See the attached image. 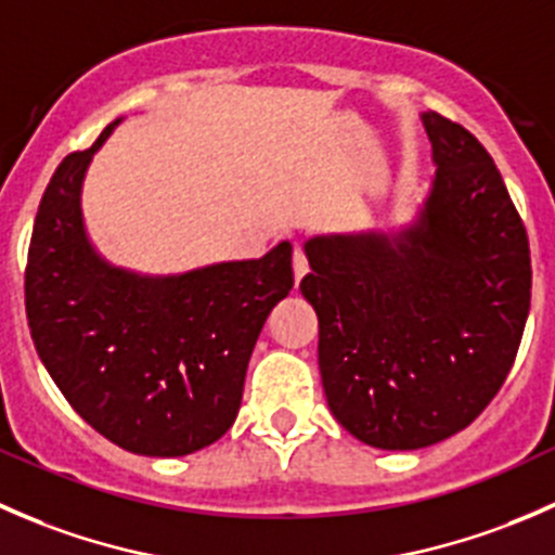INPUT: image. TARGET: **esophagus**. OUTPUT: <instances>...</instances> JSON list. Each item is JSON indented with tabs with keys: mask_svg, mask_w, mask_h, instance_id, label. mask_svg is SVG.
<instances>
[{
	"mask_svg": "<svg viewBox=\"0 0 555 555\" xmlns=\"http://www.w3.org/2000/svg\"><path fill=\"white\" fill-rule=\"evenodd\" d=\"M293 271H295V284H300V279L309 273V262H306V255L300 246H295V251H293Z\"/></svg>",
	"mask_w": 555,
	"mask_h": 555,
	"instance_id": "34e87169",
	"label": "esophagus"
}]
</instances>
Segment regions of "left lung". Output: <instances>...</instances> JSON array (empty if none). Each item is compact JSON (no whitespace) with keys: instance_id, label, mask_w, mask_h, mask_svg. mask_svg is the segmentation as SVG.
I'll list each match as a JSON object with an SVG mask.
<instances>
[{"instance_id":"left-lung-1","label":"left lung","mask_w":555,"mask_h":555,"mask_svg":"<svg viewBox=\"0 0 555 555\" xmlns=\"http://www.w3.org/2000/svg\"><path fill=\"white\" fill-rule=\"evenodd\" d=\"M422 122L435 177L413 220L304 244L327 405L384 451L427 449L480 416L531 300L529 238L491 155L438 112Z\"/></svg>"}]
</instances>
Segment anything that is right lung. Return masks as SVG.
Listing matches in <instances>:
<instances>
[{
  "label": "right lung",
  "instance_id": "add662e5",
  "mask_svg": "<svg viewBox=\"0 0 555 555\" xmlns=\"http://www.w3.org/2000/svg\"><path fill=\"white\" fill-rule=\"evenodd\" d=\"M120 120L66 155L44 190L26 317L50 378L96 433L142 456H184L236 422L257 335L293 289V246L164 276L106 260L88 236L82 182Z\"/></svg>",
  "mask_w": 555,
  "mask_h": 555
}]
</instances>
